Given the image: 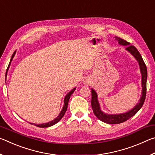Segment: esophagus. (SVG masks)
<instances>
[{"label":"esophagus","mask_w":155,"mask_h":155,"mask_svg":"<svg viewBox=\"0 0 155 155\" xmlns=\"http://www.w3.org/2000/svg\"><path fill=\"white\" fill-rule=\"evenodd\" d=\"M83 83H85V84H88L89 83V81H87V80H86V79H85L83 81Z\"/></svg>","instance_id":"esophagus-1"}]
</instances>
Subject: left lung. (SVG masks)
<instances>
[{
  "label": "left lung",
  "instance_id": "left-lung-1",
  "mask_svg": "<svg viewBox=\"0 0 155 155\" xmlns=\"http://www.w3.org/2000/svg\"><path fill=\"white\" fill-rule=\"evenodd\" d=\"M115 40H117L120 45L127 46L126 47V51L132 54L135 57V59L137 60L139 66H140V72L141 74V87H142V91H141V96L140 99L137 104L133 107L132 109L125 113L119 114H108L103 112L101 109L99 101L98 100V94L96 92V91L93 88L91 89V107H92L94 115L98 118L101 121L105 122L107 124H117L120 123H122L127 120L130 118L133 115L137 114V111L140 110L141 107L143 106L144 101L146 98V81H147V68L146 66L145 63L141 57V54L137 49L133 46H130V43L127 42L123 39H121L117 37H115Z\"/></svg>",
  "mask_w": 155,
  "mask_h": 155
}]
</instances>
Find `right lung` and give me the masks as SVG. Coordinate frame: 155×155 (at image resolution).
I'll return each instance as SVG.
<instances>
[{"mask_svg":"<svg viewBox=\"0 0 155 155\" xmlns=\"http://www.w3.org/2000/svg\"><path fill=\"white\" fill-rule=\"evenodd\" d=\"M15 52H16V51H15V52H14V54H12V58H11V60H10L9 64V65H8V68H7V72H6V77H7V72H8V70H9V68L10 65H11V62H12V61L13 60V58H14V57L15 56ZM75 90H76V87H74V89H72V90L71 91H70V92H68V93L66 94V96H65L64 101V106H63V108H62V109H61V112L59 113V114L58 115H57V117H56L55 119H54L53 120H52V121L49 122L43 123V124H34V123H31V122H30L31 124H34V125L36 126V127H38L46 128V127H51V126H53L54 124H57V122H59L60 121V120H61L63 116H64V115L65 111H66L67 108H68V102H69V99H70V96H71L72 94H73V92H74V91H75Z\"/></svg>","mask_w":155,"mask_h":155,"instance_id":"obj_1","label":"right lung"}]
</instances>
